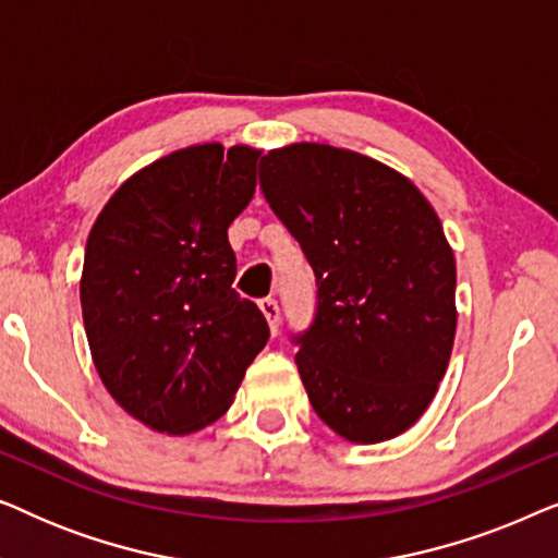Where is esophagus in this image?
<instances>
[{"mask_svg": "<svg viewBox=\"0 0 558 558\" xmlns=\"http://www.w3.org/2000/svg\"><path fill=\"white\" fill-rule=\"evenodd\" d=\"M258 310H262V315L266 317V323H269V327H271V332L277 335V330H279V319H281V315H279V304H277V300H271V296H266V300H262L258 302Z\"/></svg>", "mask_w": 558, "mask_h": 558, "instance_id": "obj_1", "label": "esophagus"}]
</instances>
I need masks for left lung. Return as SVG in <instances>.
<instances>
[{"mask_svg": "<svg viewBox=\"0 0 558 558\" xmlns=\"http://www.w3.org/2000/svg\"><path fill=\"white\" fill-rule=\"evenodd\" d=\"M258 182L315 271V319L292 338L312 409L357 445L399 437L437 393L457 330L437 213L403 174L330 144L269 151Z\"/></svg>", "mask_w": 558, "mask_h": 558, "instance_id": "8db88e82", "label": "left lung"}]
</instances>
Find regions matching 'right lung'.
Listing matches in <instances>:
<instances>
[{
  "label": "right lung",
  "instance_id": "1",
  "mask_svg": "<svg viewBox=\"0 0 558 558\" xmlns=\"http://www.w3.org/2000/svg\"><path fill=\"white\" fill-rule=\"evenodd\" d=\"M262 151L195 144L129 178L88 233L81 307L106 391L149 429L220 418L269 340L231 287L228 226L256 190Z\"/></svg>",
  "mask_w": 558,
  "mask_h": 558
}]
</instances>
